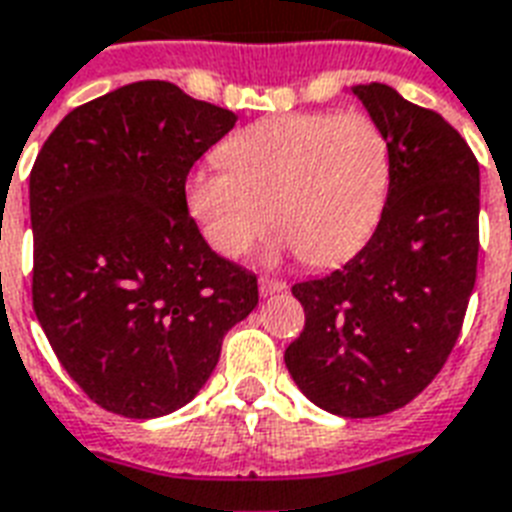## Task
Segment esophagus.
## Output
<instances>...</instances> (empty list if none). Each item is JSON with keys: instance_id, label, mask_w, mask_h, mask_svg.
I'll use <instances>...</instances> for the list:
<instances>
[{"instance_id": "34e87169", "label": "esophagus", "mask_w": 512, "mask_h": 512, "mask_svg": "<svg viewBox=\"0 0 512 512\" xmlns=\"http://www.w3.org/2000/svg\"><path fill=\"white\" fill-rule=\"evenodd\" d=\"M259 291H261V296H272V293L285 291V280H275V277H261Z\"/></svg>"}]
</instances>
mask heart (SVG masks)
Wrapping results in <instances>:
<instances>
[{
  "label": "heart",
  "mask_w": 512,
  "mask_h": 512,
  "mask_svg": "<svg viewBox=\"0 0 512 512\" xmlns=\"http://www.w3.org/2000/svg\"><path fill=\"white\" fill-rule=\"evenodd\" d=\"M224 168L186 176V208L213 251L240 259L272 224L277 248L328 267L358 253L382 219L390 138L363 112L275 114L219 146Z\"/></svg>",
  "instance_id": "b5f03b06"
}]
</instances>
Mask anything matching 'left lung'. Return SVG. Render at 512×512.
Here are the masks:
<instances>
[{"label":"left lung","instance_id":"obj_1","mask_svg":"<svg viewBox=\"0 0 512 512\" xmlns=\"http://www.w3.org/2000/svg\"><path fill=\"white\" fill-rule=\"evenodd\" d=\"M352 93L390 138V194L342 269L291 288L304 331L285 366L315 406L368 419L417 398L457 344L478 267L481 173L438 112L382 82Z\"/></svg>","mask_w":512,"mask_h":512}]
</instances>
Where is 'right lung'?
Returning <instances> with one entry per match:
<instances>
[{
    "mask_svg": "<svg viewBox=\"0 0 512 512\" xmlns=\"http://www.w3.org/2000/svg\"><path fill=\"white\" fill-rule=\"evenodd\" d=\"M235 112L144 79L77 106L31 168L34 312L87 398L130 419L200 392L221 339L259 304L186 208V176Z\"/></svg>",
    "mask_w": 512,
    "mask_h": 512,
    "instance_id": "add662e5",
    "label": "right lung"
}]
</instances>
